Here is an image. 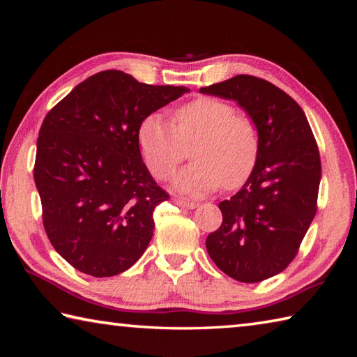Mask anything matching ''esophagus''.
Here are the masks:
<instances>
[{"label":"esophagus","instance_id":"34e87169","mask_svg":"<svg viewBox=\"0 0 357 357\" xmlns=\"http://www.w3.org/2000/svg\"><path fill=\"white\" fill-rule=\"evenodd\" d=\"M173 202L176 204V206L179 207H185V208H196L198 207V204L193 202V201H187V199H183V198H174Z\"/></svg>","mask_w":357,"mask_h":357}]
</instances>
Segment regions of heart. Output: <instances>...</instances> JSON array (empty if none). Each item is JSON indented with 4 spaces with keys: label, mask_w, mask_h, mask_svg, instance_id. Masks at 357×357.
Masks as SVG:
<instances>
[{
    "label": "heart",
    "mask_w": 357,
    "mask_h": 357,
    "mask_svg": "<svg viewBox=\"0 0 357 357\" xmlns=\"http://www.w3.org/2000/svg\"><path fill=\"white\" fill-rule=\"evenodd\" d=\"M138 142L144 161L158 179L169 178L193 146L195 162L173 178L176 190L201 196L219 185L236 188L253 173L259 156V132L252 118L236 113L230 102L199 98L174 112L173 124L164 116L142 121Z\"/></svg>",
    "instance_id": "obj_1"
}]
</instances>
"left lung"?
<instances>
[{
  "instance_id": "1",
  "label": "left lung",
  "mask_w": 357,
  "mask_h": 357,
  "mask_svg": "<svg viewBox=\"0 0 357 357\" xmlns=\"http://www.w3.org/2000/svg\"><path fill=\"white\" fill-rule=\"evenodd\" d=\"M199 92L236 101L259 132L255 170L236 195L219 202L222 224L206 247L227 276L261 282L294 259L316 215L319 150L304 110L268 81L236 75Z\"/></svg>"
}]
</instances>
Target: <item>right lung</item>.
Masks as SVG:
<instances>
[{"label":"right lung","mask_w":357,"mask_h":357,"mask_svg":"<svg viewBox=\"0 0 357 357\" xmlns=\"http://www.w3.org/2000/svg\"><path fill=\"white\" fill-rule=\"evenodd\" d=\"M187 87L151 86L121 70L82 81L45 115L33 178L53 248L95 278L130 268L153 236V211L169 199L142 162L144 119Z\"/></svg>","instance_id":"obj_1"}]
</instances>
